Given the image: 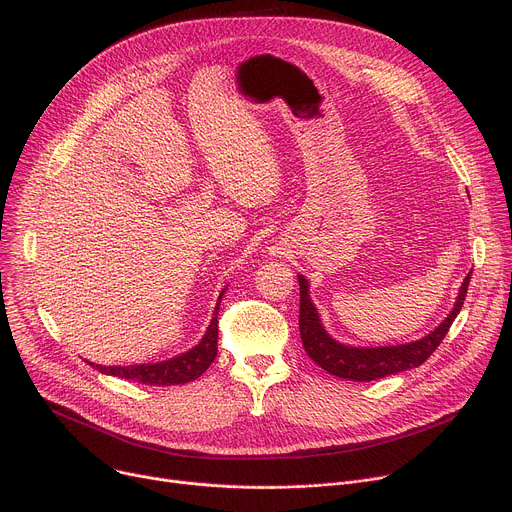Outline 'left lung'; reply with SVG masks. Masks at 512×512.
Returning <instances> with one entry per match:
<instances>
[{"mask_svg": "<svg viewBox=\"0 0 512 512\" xmlns=\"http://www.w3.org/2000/svg\"><path fill=\"white\" fill-rule=\"evenodd\" d=\"M472 271L466 275L460 294L456 300L454 310L448 314V318L437 326L433 332L423 336L421 340L397 344V346H377V348H360V346H346L336 342L322 326L320 316L310 300L308 279L304 275H298L300 281V336L302 344L308 352V356L328 371L334 377L348 379V381H375L389 375H397L409 369L423 364L429 354L440 346V342L446 338L452 322L460 314L470 283Z\"/></svg>", "mask_w": 512, "mask_h": 512, "instance_id": "obj_1", "label": "left lung"}]
</instances>
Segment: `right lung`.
Wrapping results in <instances>:
<instances>
[{
	"label": "right lung",
	"mask_w": 512,
	"mask_h": 512,
	"mask_svg": "<svg viewBox=\"0 0 512 512\" xmlns=\"http://www.w3.org/2000/svg\"><path fill=\"white\" fill-rule=\"evenodd\" d=\"M223 294L218 296V304L214 308V314H212L206 334L192 350H188L180 356H174L170 360L156 362V364H131V367H101V364H93V362H89V364L105 375L135 381L141 385L168 387V385H184V383L198 379L210 367L216 352H218V348H216L218 318L216 316H218V306H221Z\"/></svg>",
	"instance_id": "1"
}]
</instances>
